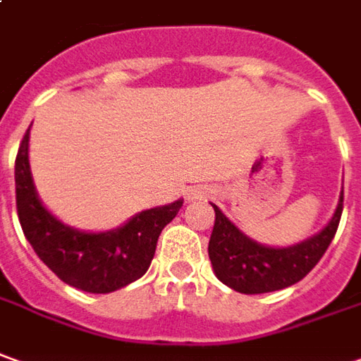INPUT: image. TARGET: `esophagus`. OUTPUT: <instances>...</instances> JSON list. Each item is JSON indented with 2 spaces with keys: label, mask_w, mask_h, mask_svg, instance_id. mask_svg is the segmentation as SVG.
I'll use <instances>...</instances> for the list:
<instances>
[{
  "label": "esophagus",
  "mask_w": 361,
  "mask_h": 361,
  "mask_svg": "<svg viewBox=\"0 0 361 361\" xmlns=\"http://www.w3.org/2000/svg\"><path fill=\"white\" fill-rule=\"evenodd\" d=\"M213 191L209 188H191L190 193H188V197L191 201L193 200H201V197H207V195H212Z\"/></svg>",
  "instance_id": "esophagus-1"
}]
</instances>
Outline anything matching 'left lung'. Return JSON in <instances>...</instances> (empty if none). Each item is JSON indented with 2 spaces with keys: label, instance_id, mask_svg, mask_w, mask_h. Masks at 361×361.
I'll return each instance as SVG.
<instances>
[{
  "label": "left lung",
  "instance_id": "8db88e82",
  "mask_svg": "<svg viewBox=\"0 0 361 361\" xmlns=\"http://www.w3.org/2000/svg\"><path fill=\"white\" fill-rule=\"evenodd\" d=\"M212 205L215 209V225L207 251L213 273L237 293L263 294L302 281L322 259L342 217L344 190L324 229L290 247H267L257 243L247 237L215 203Z\"/></svg>",
  "mask_w": 361,
  "mask_h": 361
}]
</instances>
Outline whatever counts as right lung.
<instances>
[{
    "label": "right lung",
    "instance_id": "1",
    "mask_svg": "<svg viewBox=\"0 0 361 361\" xmlns=\"http://www.w3.org/2000/svg\"><path fill=\"white\" fill-rule=\"evenodd\" d=\"M16 200L21 229L37 257L63 283L92 294L114 293L144 276L161 229L183 205V200H178L144 209L110 231L87 233L68 227L39 200L29 166V130L16 158Z\"/></svg>",
    "mask_w": 361,
    "mask_h": 361
}]
</instances>
